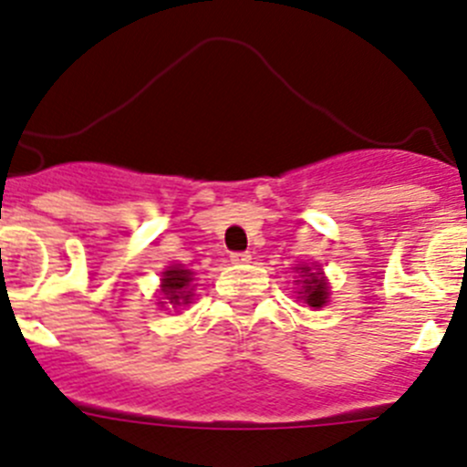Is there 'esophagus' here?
Listing matches in <instances>:
<instances>
[{"mask_svg": "<svg viewBox=\"0 0 467 467\" xmlns=\"http://www.w3.org/2000/svg\"><path fill=\"white\" fill-rule=\"evenodd\" d=\"M230 263L234 265L251 263V254H246V251H234V254H230Z\"/></svg>", "mask_w": 467, "mask_h": 467, "instance_id": "obj_1", "label": "esophagus"}]
</instances>
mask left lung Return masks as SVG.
Wrapping results in <instances>:
<instances>
[{"label":"left lung","instance_id":"8db88e82","mask_svg":"<svg viewBox=\"0 0 467 467\" xmlns=\"http://www.w3.org/2000/svg\"><path fill=\"white\" fill-rule=\"evenodd\" d=\"M317 265H302V267H296L297 272H300V279H302V288H300V297L306 302L309 306H314V309H321L323 305L327 302V296H330V288H327V281L326 276H323V272L318 270L313 272V267Z\"/></svg>","mask_w":467,"mask_h":467}]
</instances>
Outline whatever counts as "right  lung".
<instances>
[{
    "instance_id": "right-lung-1",
    "label": "right lung",
    "mask_w": 467,
    "mask_h": 467,
    "mask_svg": "<svg viewBox=\"0 0 467 467\" xmlns=\"http://www.w3.org/2000/svg\"><path fill=\"white\" fill-rule=\"evenodd\" d=\"M192 272L182 267V265H170L165 272H162V284L161 293L165 296V300L174 306L188 305L192 297Z\"/></svg>"
}]
</instances>
